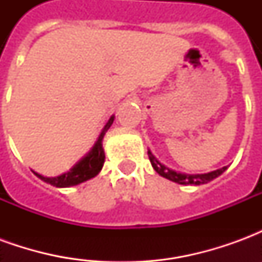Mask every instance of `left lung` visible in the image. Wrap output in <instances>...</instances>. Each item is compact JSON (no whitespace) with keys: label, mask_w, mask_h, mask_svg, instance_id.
Segmentation results:
<instances>
[{"label":"left lung","mask_w":262,"mask_h":262,"mask_svg":"<svg viewBox=\"0 0 262 262\" xmlns=\"http://www.w3.org/2000/svg\"><path fill=\"white\" fill-rule=\"evenodd\" d=\"M148 159H150V163L153 165V168L160 176L164 177L170 181L178 182V184H182V185H201V184H206V182L212 181L216 177H219L220 174H223L227 167H223L220 170L212 171V172H208V174H196V176H189V174H181V172H177V171L170 170L168 167H165L160 163L159 160L154 157L153 154L148 151Z\"/></svg>","instance_id":"1"}]
</instances>
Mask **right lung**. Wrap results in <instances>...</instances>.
I'll return each instance as SVG.
<instances>
[{
	"label": "right lung",
	"instance_id": "add662e5",
	"mask_svg": "<svg viewBox=\"0 0 262 262\" xmlns=\"http://www.w3.org/2000/svg\"><path fill=\"white\" fill-rule=\"evenodd\" d=\"M114 123V116L106 122V125L103 127V130L101 132V135L98 137L95 146L92 147V150L90 153L86 154L84 159L81 160L78 164H75L69 172L66 174H61L59 177H54V178H48V177H43L40 174L35 172L42 181L48 182L53 187L59 188H66V187H73V185H77V184H81V182L90 180L92 177H95L101 171L103 165V161H105V153H103L102 148V139L105 136V133L108 132V129L111 127V125Z\"/></svg>",
	"mask_w": 262,
	"mask_h": 262
}]
</instances>
